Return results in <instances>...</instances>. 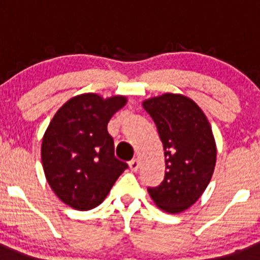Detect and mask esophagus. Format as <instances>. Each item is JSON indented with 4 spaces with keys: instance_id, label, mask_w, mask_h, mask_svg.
<instances>
[{
    "instance_id": "34e87169",
    "label": "esophagus",
    "mask_w": 260,
    "mask_h": 260,
    "mask_svg": "<svg viewBox=\"0 0 260 260\" xmlns=\"http://www.w3.org/2000/svg\"><path fill=\"white\" fill-rule=\"evenodd\" d=\"M129 169L132 170L133 172H136V171H138V170H140V161H138L137 158H135V159H132V161L129 162Z\"/></svg>"
}]
</instances>
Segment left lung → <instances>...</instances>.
I'll use <instances>...</instances> for the list:
<instances>
[{
    "label": "left lung",
    "mask_w": 260,
    "mask_h": 260,
    "mask_svg": "<svg viewBox=\"0 0 260 260\" xmlns=\"http://www.w3.org/2000/svg\"><path fill=\"white\" fill-rule=\"evenodd\" d=\"M157 127L165 149L161 185L148 187L161 210L179 214L200 199L216 164L211 125L200 107L182 94L165 93L142 103Z\"/></svg>",
    "instance_id": "1"
}]
</instances>
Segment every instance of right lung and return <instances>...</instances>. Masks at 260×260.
Wrapping results in <instances>:
<instances>
[{
  "mask_svg": "<svg viewBox=\"0 0 260 260\" xmlns=\"http://www.w3.org/2000/svg\"><path fill=\"white\" fill-rule=\"evenodd\" d=\"M124 95L85 93L56 112L43 137L41 161L50 187L75 210L96 208L128 167L114 157L107 125L125 106Z\"/></svg>",
  "mask_w": 260,
  "mask_h": 260,
  "instance_id": "1",
  "label": "right lung"
}]
</instances>
